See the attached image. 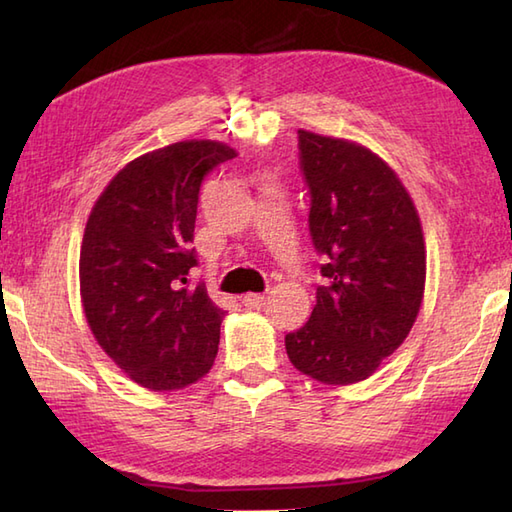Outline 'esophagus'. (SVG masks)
<instances>
[{"label":"esophagus","instance_id":"1","mask_svg":"<svg viewBox=\"0 0 512 512\" xmlns=\"http://www.w3.org/2000/svg\"><path fill=\"white\" fill-rule=\"evenodd\" d=\"M266 301V295H244L242 303L246 308H262Z\"/></svg>","mask_w":512,"mask_h":512}]
</instances>
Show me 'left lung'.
Masks as SVG:
<instances>
[{
    "label": "left lung",
    "mask_w": 512,
    "mask_h": 512,
    "mask_svg": "<svg viewBox=\"0 0 512 512\" xmlns=\"http://www.w3.org/2000/svg\"><path fill=\"white\" fill-rule=\"evenodd\" d=\"M310 235L325 257L310 321L286 334L290 363L323 385L372 376L422 306L427 248L396 171L354 140L299 129Z\"/></svg>",
    "instance_id": "obj_1"
}]
</instances>
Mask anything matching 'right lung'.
Instances as JSON below:
<instances>
[{
    "label": "right lung",
    "instance_id": "right-lung-1",
    "mask_svg": "<svg viewBox=\"0 0 512 512\" xmlns=\"http://www.w3.org/2000/svg\"><path fill=\"white\" fill-rule=\"evenodd\" d=\"M237 156L217 140H182L116 173L85 224L79 281L85 321L103 352L140 387L176 391L213 367L220 310L193 242L202 180Z\"/></svg>",
    "mask_w": 512,
    "mask_h": 512
}]
</instances>
